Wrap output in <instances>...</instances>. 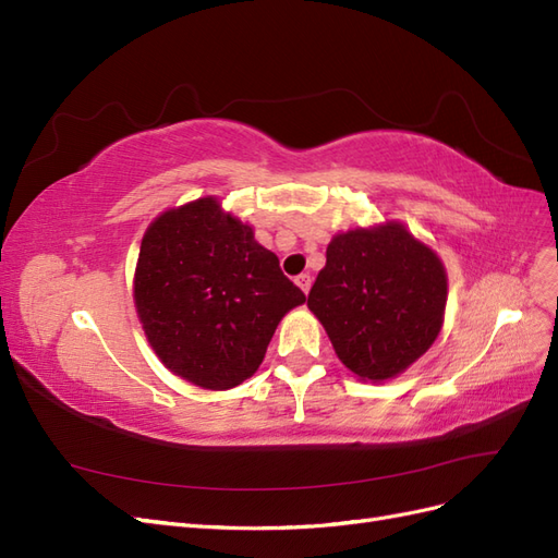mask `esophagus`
Masks as SVG:
<instances>
[{
	"label": "esophagus",
	"instance_id": "1",
	"mask_svg": "<svg viewBox=\"0 0 558 558\" xmlns=\"http://www.w3.org/2000/svg\"><path fill=\"white\" fill-rule=\"evenodd\" d=\"M295 283L300 286L302 293H310V289H312V277H310V275H300V277H295Z\"/></svg>",
	"mask_w": 558,
	"mask_h": 558
}]
</instances>
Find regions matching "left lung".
Listing matches in <instances>:
<instances>
[{
    "label": "left lung",
    "mask_w": 558,
    "mask_h": 558,
    "mask_svg": "<svg viewBox=\"0 0 558 558\" xmlns=\"http://www.w3.org/2000/svg\"><path fill=\"white\" fill-rule=\"evenodd\" d=\"M447 275L435 251L400 223L335 234L307 307L353 375L404 373L440 335Z\"/></svg>",
    "instance_id": "8db88e82"
}]
</instances>
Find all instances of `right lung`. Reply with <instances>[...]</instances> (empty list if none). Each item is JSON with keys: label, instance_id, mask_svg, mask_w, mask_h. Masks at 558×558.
I'll return each instance as SVG.
<instances>
[{"label": "right lung", "instance_id": "1", "mask_svg": "<svg viewBox=\"0 0 558 558\" xmlns=\"http://www.w3.org/2000/svg\"><path fill=\"white\" fill-rule=\"evenodd\" d=\"M305 300L216 197L160 214L142 240L134 305L144 332L165 367L195 386L248 379L283 314Z\"/></svg>", "mask_w": 558, "mask_h": 558}]
</instances>
